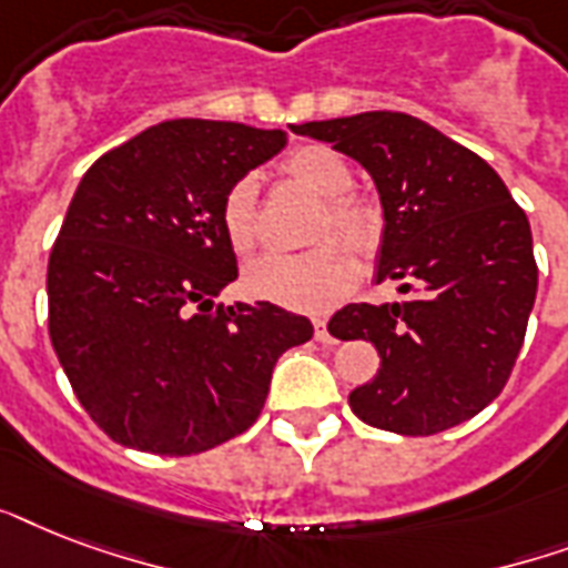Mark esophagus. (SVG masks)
<instances>
[{
	"label": "esophagus",
	"mask_w": 568,
	"mask_h": 568,
	"mask_svg": "<svg viewBox=\"0 0 568 568\" xmlns=\"http://www.w3.org/2000/svg\"><path fill=\"white\" fill-rule=\"evenodd\" d=\"M315 338H318L321 345H333L336 338L329 336V329H327V321H315Z\"/></svg>",
	"instance_id": "obj_1"
}]
</instances>
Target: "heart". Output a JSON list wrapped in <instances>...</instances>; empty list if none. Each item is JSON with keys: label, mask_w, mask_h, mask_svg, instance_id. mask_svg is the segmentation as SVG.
Masks as SVG:
<instances>
[{"label": "heart", "mask_w": 568, "mask_h": 568, "mask_svg": "<svg viewBox=\"0 0 568 568\" xmlns=\"http://www.w3.org/2000/svg\"><path fill=\"white\" fill-rule=\"evenodd\" d=\"M285 173L297 185L310 189L327 200L324 217L318 223L315 239L336 235L347 247L368 253L377 241V217L365 203L354 196H342L354 185L351 164L329 146H303L285 159ZM256 176H241L221 203V223L226 241L235 253H250L258 241L256 214ZM356 280L354 256L342 244H321V247L283 256L265 253L244 267V285L253 297L274 301L288 310L321 312L329 310L351 292Z\"/></svg>", "instance_id": "obj_1"}]
</instances>
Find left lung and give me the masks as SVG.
Returning <instances> with one entry per match:
<instances>
[{
	"label": "left lung",
	"mask_w": 568,
	"mask_h": 568,
	"mask_svg": "<svg viewBox=\"0 0 568 568\" xmlns=\"http://www.w3.org/2000/svg\"><path fill=\"white\" fill-rule=\"evenodd\" d=\"M351 155L383 205L377 283L400 301L347 303L329 318L342 342L377 347V377L351 392L365 424L430 436L501 395L537 301L530 223L501 176L430 123L400 111L292 126Z\"/></svg>",
	"instance_id": "left-lung-1"
}]
</instances>
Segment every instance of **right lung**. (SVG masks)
Masks as SVG:
<instances>
[{"label": "right lung", "mask_w": 568, "mask_h": 568, "mask_svg": "<svg viewBox=\"0 0 568 568\" xmlns=\"http://www.w3.org/2000/svg\"><path fill=\"white\" fill-rule=\"evenodd\" d=\"M283 129L164 120L91 164L49 256V338L75 397L126 448L189 457L239 436L276 359L312 338L267 301L215 306L239 276L226 191Z\"/></svg>", "instance_id": "add662e5"}]
</instances>
